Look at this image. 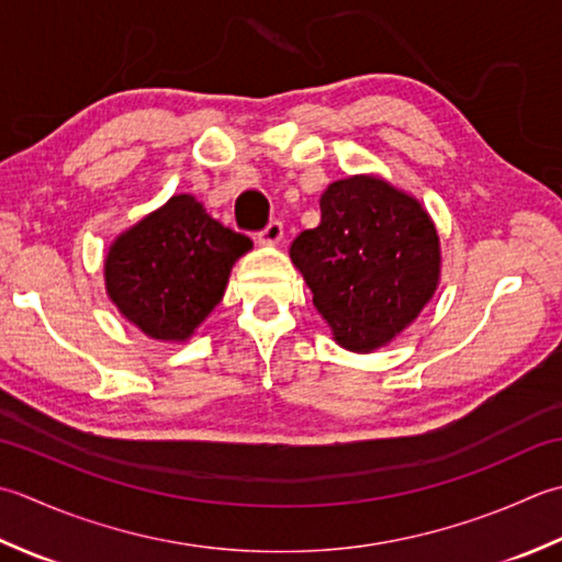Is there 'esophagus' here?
Wrapping results in <instances>:
<instances>
[{
  "label": "esophagus",
  "mask_w": 562,
  "mask_h": 562,
  "mask_svg": "<svg viewBox=\"0 0 562 562\" xmlns=\"http://www.w3.org/2000/svg\"><path fill=\"white\" fill-rule=\"evenodd\" d=\"M281 237H283V223L281 221H271L265 231L259 233V243L261 245H277V243H281Z\"/></svg>",
  "instance_id": "34e87169"
}]
</instances>
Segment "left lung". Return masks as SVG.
<instances>
[{"label":"left lung","instance_id":"1","mask_svg":"<svg viewBox=\"0 0 562 562\" xmlns=\"http://www.w3.org/2000/svg\"><path fill=\"white\" fill-rule=\"evenodd\" d=\"M319 211V225L293 239L291 259L339 345L373 351L437 291V227L415 199L375 177L329 184Z\"/></svg>","mask_w":562,"mask_h":562}]
</instances>
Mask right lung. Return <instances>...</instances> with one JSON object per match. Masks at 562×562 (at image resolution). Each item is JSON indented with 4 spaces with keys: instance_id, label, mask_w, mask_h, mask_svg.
<instances>
[{
    "instance_id": "right-lung-1",
    "label": "right lung",
    "mask_w": 562,
    "mask_h": 562,
    "mask_svg": "<svg viewBox=\"0 0 562 562\" xmlns=\"http://www.w3.org/2000/svg\"><path fill=\"white\" fill-rule=\"evenodd\" d=\"M251 239L181 193L111 245L106 291L147 337L184 341L221 303L235 259Z\"/></svg>"
}]
</instances>
